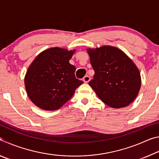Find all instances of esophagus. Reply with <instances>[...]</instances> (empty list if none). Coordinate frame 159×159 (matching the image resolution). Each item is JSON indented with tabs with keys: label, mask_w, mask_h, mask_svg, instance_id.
<instances>
[{
	"label": "esophagus",
	"mask_w": 159,
	"mask_h": 159,
	"mask_svg": "<svg viewBox=\"0 0 159 159\" xmlns=\"http://www.w3.org/2000/svg\"><path fill=\"white\" fill-rule=\"evenodd\" d=\"M90 77L89 76H85L83 79V80L85 83H88L90 81Z\"/></svg>",
	"instance_id": "esophagus-1"
}]
</instances>
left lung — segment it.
I'll use <instances>...</instances> for the list:
<instances>
[{"label": "left lung", "mask_w": 159, "mask_h": 159, "mask_svg": "<svg viewBox=\"0 0 159 159\" xmlns=\"http://www.w3.org/2000/svg\"><path fill=\"white\" fill-rule=\"evenodd\" d=\"M88 52L95 71L89 85L99 98L114 108L129 105L138 95L141 86L140 74L135 64L115 47L88 49Z\"/></svg>", "instance_id": "1"}]
</instances>
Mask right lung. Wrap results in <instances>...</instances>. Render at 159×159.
I'll list each match as a JSON object with an SVG mask.
<instances>
[{"label":"right lung","instance_id":"right-lung-1","mask_svg":"<svg viewBox=\"0 0 159 159\" xmlns=\"http://www.w3.org/2000/svg\"><path fill=\"white\" fill-rule=\"evenodd\" d=\"M74 52L50 48L40 53L29 67L25 79L26 90L39 108L60 109L83 83L75 76L76 67L69 61Z\"/></svg>","mask_w":159,"mask_h":159}]
</instances>
